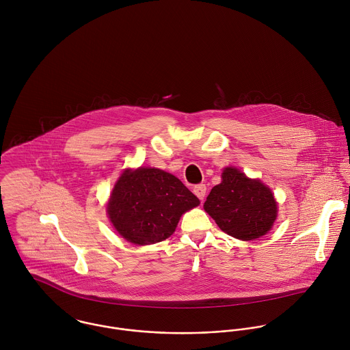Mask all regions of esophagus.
<instances>
[{
  "instance_id": "34e87169",
  "label": "esophagus",
  "mask_w": 350,
  "mask_h": 350,
  "mask_svg": "<svg viewBox=\"0 0 350 350\" xmlns=\"http://www.w3.org/2000/svg\"><path fill=\"white\" fill-rule=\"evenodd\" d=\"M193 191L202 200L204 198V196H206V186L204 185H197V186H194Z\"/></svg>"
}]
</instances>
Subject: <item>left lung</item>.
Instances as JSON below:
<instances>
[{"label": "left lung", "mask_w": 350, "mask_h": 350, "mask_svg": "<svg viewBox=\"0 0 350 350\" xmlns=\"http://www.w3.org/2000/svg\"><path fill=\"white\" fill-rule=\"evenodd\" d=\"M203 207L222 232L243 241L264 236L278 215L271 190L232 167L224 170L222 182L211 189Z\"/></svg>", "instance_id": "8db88e82"}]
</instances>
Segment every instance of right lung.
I'll return each instance as SVG.
<instances>
[{
    "label": "right lung",
    "mask_w": 350,
    "mask_h": 350,
    "mask_svg": "<svg viewBox=\"0 0 350 350\" xmlns=\"http://www.w3.org/2000/svg\"><path fill=\"white\" fill-rule=\"evenodd\" d=\"M200 200L174 175L157 168L125 171L107 203L109 218L129 243H160L176 229L179 218Z\"/></svg>",
    "instance_id": "add662e5"
}]
</instances>
